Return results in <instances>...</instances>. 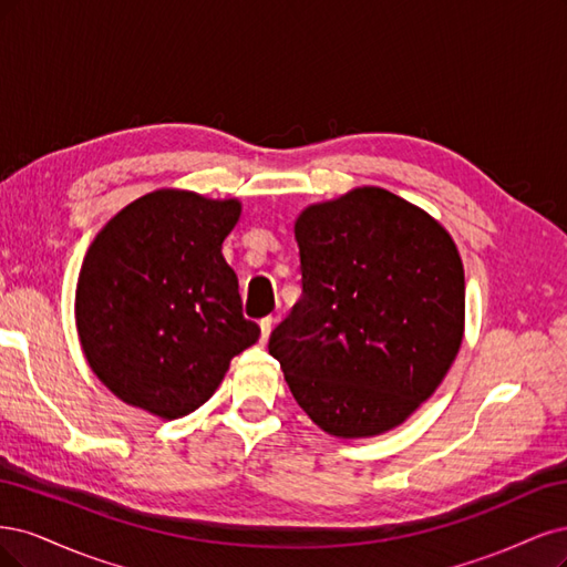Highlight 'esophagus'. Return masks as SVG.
I'll return each mask as SVG.
<instances>
[{
    "label": "esophagus",
    "mask_w": 567,
    "mask_h": 567,
    "mask_svg": "<svg viewBox=\"0 0 567 567\" xmlns=\"http://www.w3.org/2000/svg\"><path fill=\"white\" fill-rule=\"evenodd\" d=\"M272 324H276V320H272L270 316L261 320V341H268V337L272 332Z\"/></svg>",
    "instance_id": "34e87169"
}]
</instances>
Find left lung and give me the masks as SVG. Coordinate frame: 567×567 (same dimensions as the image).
Masks as SVG:
<instances>
[{"mask_svg":"<svg viewBox=\"0 0 567 567\" xmlns=\"http://www.w3.org/2000/svg\"><path fill=\"white\" fill-rule=\"evenodd\" d=\"M295 237L303 295L268 341L291 395L343 441L400 426L460 353V249L431 214L377 186L308 205Z\"/></svg>","mask_w":567,"mask_h":567,"instance_id":"8db88e82","label":"left lung"}]
</instances>
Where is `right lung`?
Segmentation results:
<instances>
[{
  "mask_svg": "<svg viewBox=\"0 0 567 567\" xmlns=\"http://www.w3.org/2000/svg\"><path fill=\"white\" fill-rule=\"evenodd\" d=\"M240 199L159 188L134 199L89 245L75 322L89 368L122 403L159 419L195 412L230 360L259 341L221 245Z\"/></svg>",
  "mask_w": 567,
  "mask_h": 567,
  "instance_id": "obj_1",
  "label": "right lung"
}]
</instances>
